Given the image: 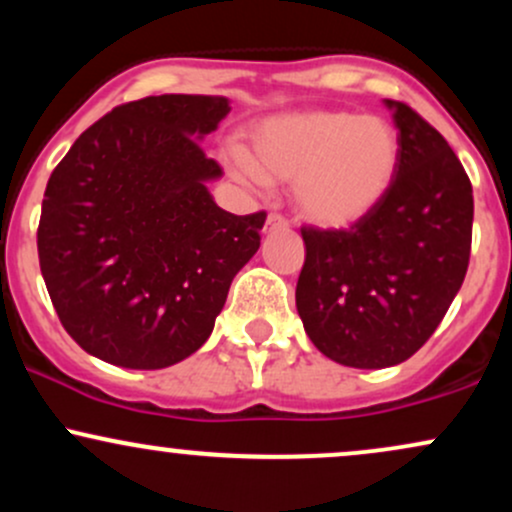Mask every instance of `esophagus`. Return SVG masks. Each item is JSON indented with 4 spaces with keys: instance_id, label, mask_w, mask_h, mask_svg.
Wrapping results in <instances>:
<instances>
[{
    "instance_id": "esophagus-1",
    "label": "esophagus",
    "mask_w": 512,
    "mask_h": 512,
    "mask_svg": "<svg viewBox=\"0 0 512 512\" xmlns=\"http://www.w3.org/2000/svg\"><path fill=\"white\" fill-rule=\"evenodd\" d=\"M281 228H289V221H286L281 214H269L264 231H281Z\"/></svg>"
}]
</instances>
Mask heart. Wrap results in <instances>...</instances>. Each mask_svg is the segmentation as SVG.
I'll use <instances>...</instances> for the list:
<instances>
[{"label":"heart","mask_w":512,"mask_h":512,"mask_svg":"<svg viewBox=\"0 0 512 512\" xmlns=\"http://www.w3.org/2000/svg\"><path fill=\"white\" fill-rule=\"evenodd\" d=\"M240 185H296L298 214L320 228H349L390 195L399 168V134L380 115L296 110L248 132L245 156L231 161Z\"/></svg>","instance_id":"heart-1"}]
</instances>
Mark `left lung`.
Returning <instances> with one entry per match:
<instances>
[{"label": "left lung", "instance_id": "left-lung-1", "mask_svg": "<svg viewBox=\"0 0 512 512\" xmlns=\"http://www.w3.org/2000/svg\"><path fill=\"white\" fill-rule=\"evenodd\" d=\"M399 134L390 195L349 231L303 228L296 308L332 361L387 368L414 356L460 291L474 197L460 158L419 113L385 101Z\"/></svg>", "mask_w": 512, "mask_h": 512}]
</instances>
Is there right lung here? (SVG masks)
<instances>
[{"label": "right lung", "instance_id": "obj_1", "mask_svg": "<svg viewBox=\"0 0 512 512\" xmlns=\"http://www.w3.org/2000/svg\"><path fill=\"white\" fill-rule=\"evenodd\" d=\"M223 96L163 93L115 108L72 144L45 187L40 272L86 354L134 370L180 363L209 339L267 214L211 197L202 142Z\"/></svg>", "mask_w": 512, "mask_h": 512}]
</instances>
